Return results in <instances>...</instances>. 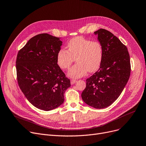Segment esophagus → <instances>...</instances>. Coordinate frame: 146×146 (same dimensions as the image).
Listing matches in <instances>:
<instances>
[{
    "instance_id": "1",
    "label": "esophagus",
    "mask_w": 146,
    "mask_h": 146,
    "mask_svg": "<svg viewBox=\"0 0 146 146\" xmlns=\"http://www.w3.org/2000/svg\"><path fill=\"white\" fill-rule=\"evenodd\" d=\"M70 82H71L72 85H73V84H74L76 82H77V80H76V79H71Z\"/></svg>"
}]
</instances>
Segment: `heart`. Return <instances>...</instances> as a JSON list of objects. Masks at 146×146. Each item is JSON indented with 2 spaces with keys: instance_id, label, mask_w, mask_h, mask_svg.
<instances>
[{
  "instance_id": "heart-1",
  "label": "heart",
  "mask_w": 146,
  "mask_h": 146,
  "mask_svg": "<svg viewBox=\"0 0 146 146\" xmlns=\"http://www.w3.org/2000/svg\"><path fill=\"white\" fill-rule=\"evenodd\" d=\"M68 50L61 48L57 54V63L62 70H67L76 59L77 63L68 72L72 78H79L87 72H94L100 67L104 55L102 44L83 36L72 38L67 43Z\"/></svg>"
}]
</instances>
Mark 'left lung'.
<instances>
[{
    "instance_id": "1",
    "label": "left lung",
    "mask_w": 146,
    "mask_h": 146,
    "mask_svg": "<svg viewBox=\"0 0 146 146\" xmlns=\"http://www.w3.org/2000/svg\"><path fill=\"white\" fill-rule=\"evenodd\" d=\"M103 46L104 55L99 70L86 79L82 93L83 101L96 109L111 105L122 93L131 73L129 55L126 46L105 29L94 33Z\"/></svg>"
}]
</instances>
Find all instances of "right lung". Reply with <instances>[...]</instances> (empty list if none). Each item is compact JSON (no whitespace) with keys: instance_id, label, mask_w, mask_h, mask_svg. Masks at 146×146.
<instances>
[{"instance_id":"add662e5","label":"right lung","mask_w":146,"mask_h":146,"mask_svg":"<svg viewBox=\"0 0 146 146\" xmlns=\"http://www.w3.org/2000/svg\"><path fill=\"white\" fill-rule=\"evenodd\" d=\"M62 41L48 34L36 35L18 53L16 60L18 85L36 108L50 111L64 102L70 80L57 63Z\"/></svg>"}]
</instances>
